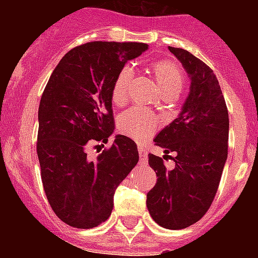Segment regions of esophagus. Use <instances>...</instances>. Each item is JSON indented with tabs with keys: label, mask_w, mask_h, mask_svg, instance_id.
<instances>
[{
	"label": "esophagus",
	"mask_w": 258,
	"mask_h": 258,
	"mask_svg": "<svg viewBox=\"0 0 258 258\" xmlns=\"http://www.w3.org/2000/svg\"><path fill=\"white\" fill-rule=\"evenodd\" d=\"M138 152H140L141 160H146V156H147V151H146L145 147L140 146V147H138Z\"/></svg>",
	"instance_id": "34e87169"
}]
</instances>
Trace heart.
Wrapping results in <instances>:
<instances>
[{
  "label": "heart",
  "mask_w": 258,
  "mask_h": 258,
  "mask_svg": "<svg viewBox=\"0 0 258 258\" xmlns=\"http://www.w3.org/2000/svg\"><path fill=\"white\" fill-rule=\"evenodd\" d=\"M151 72L164 95L175 97L181 92L184 83V74L179 64L169 59H160L151 66ZM132 77L131 70H122L116 77L112 86V102L122 106L127 99V83ZM118 131L137 142H145L156 132L159 120L151 112L140 108L129 109L118 117Z\"/></svg>",
  "instance_id": "heart-1"
}]
</instances>
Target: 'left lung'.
<instances>
[{
  "mask_svg": "<svg viewBox=\"0 0 258 258\" xmlns=\"http://www.w3.org/2000/svg\"><path fill=\"white\" fill-rule=\"evenodd\" d=\"M168 49L188 74L190 93L178 117L155 137L165 154L177 155L168 170L161 157L149 154L157 181L146 204L155 222L179 230L198 222L216 197L227 159L229 112L213 71L187 50Z\"/></svg>",
  "mask_w": 258,
  "mask_h": 258,
  "instance_id": "8db88e82",
  "label": "left lung"
}]
</instances>
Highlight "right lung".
<instances>
[{
  "mask_svg": "<svg viewBox=\"0 0 258 258\" xmlns=\"http://www.w3.org/2000/svg\"><path fill=\"white\" fill-rule=\"evenodd\" d=\"M149 49L141 42L94 41L59 61L38 107L37 156L49 204L76 229L99 226L111 216L113 194L138 163L134 141L116 136L95 160L92 143H107L115 129L112 86L127 60Z\"/></svg>",
  "mask_w": 258,
  "mask_h": 258,
  "instance_id": "obj_1",
  "label": "right lung"
}]
</instances>
